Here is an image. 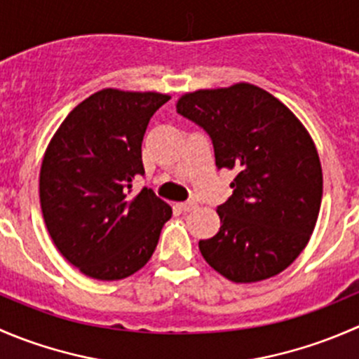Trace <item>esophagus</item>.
I'll return each mask as SVG.
<instances>
[{
	"instance_id": "obj_1",
	"label": "esophagus",
	"mask_w": 359,
	"mask_h": 359,
	"mask_svg": "<svg viewBox=\"0 0 359 359\" xmlns=\"http://www.w3.org/2000/svg\"><path fill=\"white\" fill-rule=\"evenodd\" d=\"M179 208L182 210V212H191V210L196 208V203H194V201H184V203H179Z\"/></svg>"
}]
</instances>
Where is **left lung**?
<instances>
[{
  "label": "left lung",
  "instance_id": "obj_1",
  "mask_svg": "<svg viewBox=\"0 0 359 359\" xmlns=\"http://www.w3.org/2000/svg\"><path fill=\"white\" fill-rule=\"evenodd\" d=\"M177 112L208 133L217 168L236 172L233 196L217 208L219 233L200 241L203 259L234 283L280 274L306 248L323 196L320 156L306 126L250 83L186 93Z\"/></svg>",
  "mask_w": 359,
  "mask_h": 359
}]
</instances>
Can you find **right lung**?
<instances>
[{"instance_id":"obj_1","label":"right lung","mask_w":359,"mask_h":359,"mask_svg":"<svg viewBox=\"0 0 359 359\" xmlns=\"http://www.w3.org/2000/svg\"><path fill=\"white\" fill-rule=\"evenodd\" d=\"M170 95L104 88L74 107L50 140L39 172L43 219L57 250L83 274L116 281L142 269L172 206L144 187L142 139Z\"/></svg>"}]
</instances>
